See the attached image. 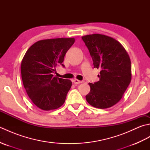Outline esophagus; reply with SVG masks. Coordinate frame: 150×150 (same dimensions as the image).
<instances>
[{
  "mask_svg": "<svg viewBox=\"0 0 150 150\" xmlns=\"http://www.w3.org/2000/svg\"><path fill=\"white\" fill-rule=\"evenodd\" d=\"M73 82L75 84H79L80 83H81V81H79V80H77V79H73Z\"/></svg>",
  "mask_w": 150,
  "mask_h": 150,
  "instance_id": "esophagus-1",
  "label": "esophagus"
}]
</instances>
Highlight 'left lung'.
Masks as SVG:
<instances>
[{
  "label": "left lung",
  "instance_id": "obj_1",
  "mask_svg": "<svg viewBox=\"0 0 150 150\" xmlns=\"http://www.w3.org/2000/svg\"><path fill=\"white\" fill-rule=\"evenodd\" d=\"M93 60L94 68L100 69L99 81L89 83L90 91L86 98L91 106L105 109L122 98L132 80L129 56L119 41L102 34L82 37Z\"/></svg>",
  "mask_w": 150,
  "mask_h": 150
}]
</instances>
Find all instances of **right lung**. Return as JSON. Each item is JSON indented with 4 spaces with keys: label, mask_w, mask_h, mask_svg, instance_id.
<instances>
[{
    "label": "right lung",
    "mask_w": 150,
    "mask_h": 150,
    "mask_svg": "<svg viewBox=\"0 0 150 150\" xmlns=\"http://www.w3.org/2000/svg\"><path fill=\"white\" fill-rule=\"evenodd\" d=\"M74 38L37 41L27 50L21 62L24 87L32 103L45 111L55 110L64 103L71 87L70 80L54 77L57 65L62 64Z\"/></svg>",
    "instance_id": "1"
}]
</instances>
